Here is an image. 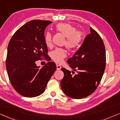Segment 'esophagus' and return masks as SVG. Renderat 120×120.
Segmentation results:
<instances>
[{"label":"esophagus","mask_w":120,"mask_h":120,"mask_svg":"<svg viewBox=\"0 0 120 120\" xmlns=\"http://www.w3.org/2000/svg\"><path fill=\"white\" fill-rule=\"evenodd\" d=\"M56 67H57V70H60V69H61L62 67L60 66V65L57 64V65H56Z\"/></svg>","instance_id":"34e87169"}]
</instances>
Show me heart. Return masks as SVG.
<instances>
[{"label":"heart","mask_w":120,"mask_h":120,"mask_svg":"<svg viewBox=\"0 0 120 120\" xmlns=\"http://www.w3.org/2000/svg\"><path fill=\"white\" fill-rule=\"evenodd\" d=\"M55 29L57 32L62 33L66 38L64 45L69 50H75L81 46L83 41L82 34L79 31H76L73 26L68 23H60L56 26ZM44 40L47 46L51 45L52 34L50 32H46ZM66 56V52L63 49H56L51 53L52 59L57 63H61Z\"/></svg>","instance_id":"heart-1"}]
</instances>
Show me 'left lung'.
Here are the masks:
<instances>
[{
	"label": "left lung",
	"instance_id": "left-lung-1",
	"mask_svg": "<svg viewBox=\"0 0 120 120\" xmlns=\"http://www.w3.org/2000/svg\"><path fill=\"white\" fill-rule=\"evenodd\" d=\"M90 34L81 46L68 60L75 72L62 68L64 78L60 85L63 92L73 99H81L91 95L97 89L104 74L106 53L103 41L99 34L90 27Z\"/></svg>",
	"mask_w": 120,
	"mask_h": 120
}]
</instances>
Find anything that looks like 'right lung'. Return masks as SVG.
I'll list each match as a JSON object with an SVG mask.
<instances>
[{"label":"right lung","instance_id":"obj_1","mask_svg":"<svg viewBox=\"0 0 120 120\" xmlns=\"http://www.w3.org/2000/svg\"><path fill=\"white\" fill-rule=\"evenodd\" d=\"M52 22L32 20L19 28L10 40L6 67L10 81L15 91L26 97H35L45 91L56 65L53 62L39 69L37 60L48 59L44 40L46 28Z\"/></svg>","mask_w":120,"mask_h":120}]
</instances>
